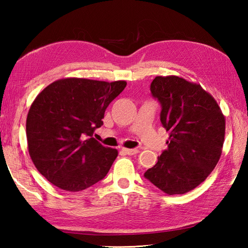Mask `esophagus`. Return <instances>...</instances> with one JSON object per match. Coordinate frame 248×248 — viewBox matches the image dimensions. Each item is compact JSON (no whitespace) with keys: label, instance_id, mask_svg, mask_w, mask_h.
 Listing matches in <instances>:
<instances>
[{"label":"esophagus","instance_id":"1","mask_svg":"<svg viewBox=\"0 0 248 248\" xmlns=\"http://www.w3.org/2000/svg\"><path fill=\"white\" fill-rule=\"evenodd\" d=\"M123 151H124V152H125V154L129 155H136V154H139V149H136V148H133V149L124 148V149H123Z\"/></svg>","mask_w":248,"mask_h":248}]
</instances>
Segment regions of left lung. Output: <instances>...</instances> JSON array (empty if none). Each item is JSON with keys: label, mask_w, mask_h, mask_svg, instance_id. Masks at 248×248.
<instances>
[{"label": "left lung", "mask_w": 248, "mask_h": 248, "mask_svg": "<svg viewBox=\"0 0 248 248\" xmlns=\"http://www.w3.org/2000/svg\"><path fill=\"white\" fill-rule=\"evenodd\" d=\"M150 92L161 105L160 120L170 140L144 177L168 195L184 194L203 182L217 166L225 117L211 94L182 78L156 77Z\"/></svg>", "instance_id": "1"}]
</instances>
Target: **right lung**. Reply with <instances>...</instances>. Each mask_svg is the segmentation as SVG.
Segmentation results:
<instances>
[{"instance_id": "add662e5", "label": "right lung", "mask_w": 248, "mask_h": 248, "mask_svg": "<svg viewBox=\"0 0 248 248\" xmlns=\"http://www.w3.org/2000/svg\"><path fill=\"white\" fill-rule=\"evenodd\" d=\"M127 83L64 78L46 86L31 104L26 138L31 161L46 180L78 192L107 176L116 149L94 139L105 109Z\"/></svg>"}]
</instances>
